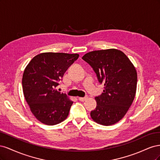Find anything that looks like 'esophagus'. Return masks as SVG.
Returning a JSON list of instances; mask_svg holds the SVG:
<instances>
[{
  "instance_id": "obj_1",
  "label": "esophagus",
  "mask_w": 160,
  "mask_h": 160,
  "mask_svg": "<svg viewBox=\"0 0 160 160\" xmlns=\"http://www.w3.org/2000/svg\"><path fill=\"white\" fill-rule=\"evenodd\" d=\"M88 97H84V98H79V100L81 101H85L86 99H88Z\"/></svg>"
}]
</instances>
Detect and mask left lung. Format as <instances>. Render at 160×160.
Wrapping results in <instances>:
<instances>
[{
    "mask_svg": "<svg viewBox=\"0 0 160 160\" xmlns=\"http://www.w3.org/2000/svg\"><path fill=\"white\" fill-rule=\"evenodd\" d=\"M104 85L103 93L95 98L97 107L91 117L101 125L118 123L128 112L135 98L138 76L135 67L124 53L115 49L94 51L82 57Z\"/></svg>",
    "mask_w": 160,
    "mask_h": 160,
    "instance_id": "1",
    "label": "left lung"
}]
</instances>
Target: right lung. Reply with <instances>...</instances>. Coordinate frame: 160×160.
I'll list each match as a JSON object with an SVG mask.
<instances>
[{
  "label": "right lung",
  "instance_id": "add662e5",
  "mask_svg": "<svg viewBox=\"0 0 160 160\" xmlns=\"http://www.w3.org/2000/svg\"><path fill=\"white\" fill-rule=\"evenodd\" d=\"M78 54L43 52L34 57L24 71L23 93L32 113L41 123L53 125L67 118L72 101L55 88Z\"/></svg>",
  "mask_w": 160,
  "mask_h": 160
}]
</instances>
